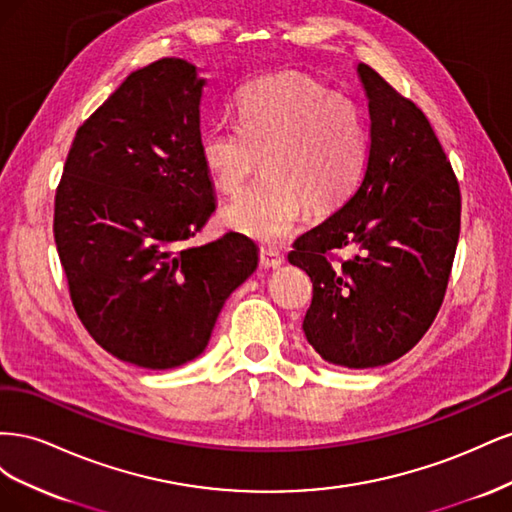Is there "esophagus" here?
Segmentation results:
<instances>
[{
	"label": "esophagus",
	"instance_id": "esophagus-1",
	"mask_svg": "<svg viewBox=\"0 0 512 512\" xmlns=\"http://www.w3.org/2000/svg\"><path fill=\"white\" fill-rule=\"evenodd\" d=\"M260 265L265 269L282 267L284 265V254L277 250V247H271V245L260 247Z\"/></svg>",
	"mask_w": 512,
	"mask_h": 512
}]
</instances>
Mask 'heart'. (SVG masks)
<instances>
[{"label": "heart", "mask_w": 512, "mask_h": 512, "mask_svg": "<svg viewBox=\"0 0 512 512\" xmlns=\"http://www.w3.org/2000/svg\"><path fill=\"white\" fill-rule=\"evenodd\" d=\"M239 126L200 134V160L215 188L239 194L224 224L258 241L277 243L299 226L305 207L329 213L361 183L369 134L352 100L297 72L262 76L237 94Z\"/></svg>", "instance_id": "obj_1"}]
</instances>
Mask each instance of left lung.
<instances>
[{
	"label": "left lung",
	"instance_id": "8db88e82",
	"mask_svg": "<svg viewBox=\"0 0 512 512\" xmlns=\"http://www.w3.org/2000/svg\"><path fill=\"white\" fill-rule=\"evenodd\" d=\"M356 70L371 119L363 179L294 241L288 260L314 286L307 342L324 361L365 369L404 356L436 320L459 241L461 192L421 108L376 70ZM339 249L351 256L337 257Z\"/></svg>",
	"mask_w": 512,
	"mask_h": 512
}]
</instances>
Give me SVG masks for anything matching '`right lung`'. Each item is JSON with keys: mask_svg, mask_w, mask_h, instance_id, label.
I'll return each mask as SVG.
<instances>
[{"mask_svg": "<svg viewBox=\"0 0 512 512\" xmlns=\"http://www.w3.org/2000/svg\"><path fill=\"white\" fill-rule=\"evenodd\" d=\"M203 85L175 57L132 72L76 130L55 192L76 316L106 352L145 369L196 359L258 265L239 232L188 245L215 211L198 147Z\"/></svg>", "mask_w": 512, "mask_h": 512, "instance_id": "add662e5", "label": "right lung"}]
</instances>
